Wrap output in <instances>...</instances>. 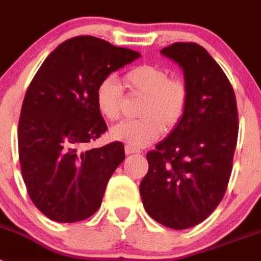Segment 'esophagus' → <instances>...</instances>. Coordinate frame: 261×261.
I'll list each match as a JSON object with an SVG mask.
<instances>
[{"instance_id": "34e87169", "label": "esophagus", "mask_w": 261, "mask_h": 261, "mask_svg": "<svg viewBox=\"0 0 261 261\" xmlns=\"http://www.w3.org/2000/svg\"><path fill=\"white\" fill-rule=\"evenodd\" d=\"M124 150H125V154H126V155H129V154L140 153V149H137V147L130 146V145H125V147H124Z\"/></svg>"}]
</instances>
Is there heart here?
<instances>
[{"mask_svg":"<svg viewBox=\"0 0 261 261\" xmlns=\"http://www.w3.org/2000/svg\"><path fill=\"white\" fill-rule=\"evenodd\" d=\"M124 84L133 94L144 95L137 120H125L111 129V137L133 147L151 144L162 128L171 130L180 123L188 107L190 93L183 81L170 78L165 69L155 65H138L124 74ZM98 111L115 121L121 115L123 91L114 77H107L95 91Z\"/></svg>","mask_w":261,"mask_h":261,"instance_id":"heart-1","label":"heart"}]
</instances>
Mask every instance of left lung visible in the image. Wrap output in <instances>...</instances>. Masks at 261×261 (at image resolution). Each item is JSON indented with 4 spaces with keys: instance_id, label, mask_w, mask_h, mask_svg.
I'll list each match as a JSON object with an SVG mask.
<instances>
[{
    "instance_id": "left-lung-1",
    "label": "left lung",
    "mask_w": 261,
    "mask_h": 261,
    "mask_svg": "<svg viewBox=\"0 0 261 261\" xmlns=\"http://www.w3.org/2000/svg\"><path fill=\"white\" fill-rule=\"evenodd\" d=\"M161 53L183 69L190 99L180 123L146 154L149 171L140 193L153 220L184 230L206 220L223 199L238 140V110L230 81L205 48L174 43Z\"/></svg>"
}]
</instances>
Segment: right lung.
<instances>
[{
  "instance_id": "obj_1",
  "label": "right lung",
  "mask_w": 261,
  "mask_h": 261,
  "mask_svg": "<svg viewBox=\"0 0 261 261\" xmlns=\"http://www.w3.org/2000/svg\"><path fill=\"white\" fill-rule=\"evenodd\" d=\"M141 56L94 36L64 41L27 89L18 124L20 170L30 199L56 222L93 216L125 158L119 141L85 150L107 130L96 108L100 81Z\"/></svg>"
}]
</instances>
